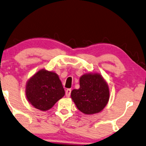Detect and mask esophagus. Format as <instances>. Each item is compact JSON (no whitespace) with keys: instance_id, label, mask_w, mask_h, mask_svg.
Listing matches in <instances>:
<instances>
[{"instance_id":"34e87169","label":"esophagus","mask_w":146,"mask_h":146,"mask_svg":"<svg viewBox=\"0 0 146 146\" xmlns=\"http://www.w3.org/2000/svg\"><path fill=\"white\" fill-rule=\"evenodd\" d=\"M70 94H71V90L70 89H67L66 91V96L67 98H69L70 96Z\"/></svg>"}]
</instances>
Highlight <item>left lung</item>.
<instances>
[{"label":"left lung","instance_id":"left-lung-1","mask_svg":"<svg viewBox=\"0 0 146 146\" xmlns=\"http://www.w3.org/2000/svg\"><path fill=\"white\" fill-rule=\"evenodd\" d=\"M109 88L99 73H86L80 78V88L73 90L71 98L76 106L85 115L100 113L109 100Z\"/></svg>","mask_w":146,"mask_h":146}]
</instances>
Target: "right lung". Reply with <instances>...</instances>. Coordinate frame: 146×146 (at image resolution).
<instances>
[{
  "label": "right lung",
  "mask_w": 146,
  "mask_h": 146,
  "mask_svg": "<svg viewBox=\"0 0 146 146\" xmlns=\"http://www.w3.org/2000/svg\"><path fill=\"white\" fill-rule=\"evenodd\" d=\"M62 82L54 72L41 69L27 80L26 96L35 109L46 111L64 96Z\"/></svg>",
  "instance_id": "obj_1"
}]
</instances>
